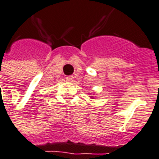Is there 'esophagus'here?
Listing matches in <instances>:
<instances>
[{"label": "esophagus", "mask_w": 159, "mask_h": 159, "mask_svg": "<svg viewBox=\"0 0 159 159\" xmlns=\"http://www.w3.org/2000/svg\"><path fill=\"white\" fill-rule=\"evenodd\" d=\"M73 79H74L73 76H68V77L66 78V80H67L68 81H72V80H73Z\"/></svg>", "instance_id": "esophagus-1"}]
</instances>
